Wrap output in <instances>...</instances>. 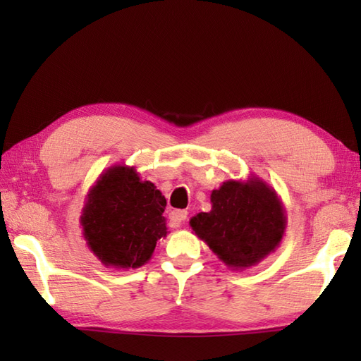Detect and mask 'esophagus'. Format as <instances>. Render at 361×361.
Wrapping results in <instances>:
<instances>
[{
  "label": "esophagus",
  "instance_id": "obj_1",
  "mask_svg": "<svg viewBox=\"0 0 361 361\" xmlns=\"http://www.w3.org/2000/svg\"><path fill=\"white\" fill-rule=\"evenodd\" d=\"M188 219V211H183V209H175L171 214H169V220H171L172 226L178 228L183 225V221Z\"/></svg>",
  "mask_w": 361,
  "mask_h": 361
}]
</instances>
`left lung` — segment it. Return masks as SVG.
Wrapping results in <instances>:
<instances>
[{
	"mask_svg": "<svg viewBox=\"0 0 361 361\" xmlns=\"http://www.w3.org/2000/svg\"><path fill=\"white\" fill-rule=\"evenodd\" d=\"M211 204L209 212L197 214L189 225L228 268L247 270L279 247L287 212L262 178L225 181L211 192Z\"/></svg>",
	"mask_w": 361,
	"mask_h": 361,
	"instance_id": "left-lung-1",
	"label": "left lung"
}]
</instances>
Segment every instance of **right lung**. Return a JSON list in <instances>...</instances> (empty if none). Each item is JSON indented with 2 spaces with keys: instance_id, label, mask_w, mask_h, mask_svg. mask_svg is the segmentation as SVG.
Returning a JSON list of instances; mask_svg holds the SVG:
<instances>
[{
  "instance_id": "1",
  "label": "right lung",
  "mask_w": 361,
  "mask_h": 361,
  "mask_svg": "<svg viewBox=\"0 0 361 361\" xmlns=\"http://www.w3.org/2000/svg\"><path fill=\"white\" fill-rule=\"evenodd\" d=\"M166 198L135 167L111 166L87 194L80 226L90 251L105 267L140 268L167 235Z\"/></svg>"
}]
</instances>
